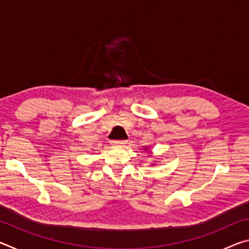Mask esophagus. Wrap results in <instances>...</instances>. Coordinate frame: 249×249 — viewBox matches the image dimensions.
I'll return each mask as SVG.
<instances>
[{
    "label": "esophagus",
    "instance_id": "1",
    "mask_svg": "<svg viewBox=\"0 0 249 249\" xmlns=\"http://www.w3.org/2000/svg\"><path fill=\"white\" fill-rule=\"evenodd\" d=\"M126 142H127V141H112L111 142V144L113 145V146H119V147H122V146H124Z\"/></svg>",
    "mask_w": 249,
    "mask_h": 249
}]
</instances>
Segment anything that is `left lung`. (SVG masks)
<instances>
[{
    "mask_svg": "<svg viewBox=\"0 0 249 249\" xmlns=\"http://www.w3.org/2000/svg\"><path fill=\"white\" fill-rule=\"evenodd\" d=\"M144 150H145V151H149V153H150V155H151V150H149V149H148V147H144ZM151 156H153V155H151ZM151 165H153V166H154V165H155V163H151Z\"/></svg>",
    "mask_w": 249,
    "mask_h": 249,
    "instance_id": "left-lung-1",
    "label": "left lung"
}]
</instances>
